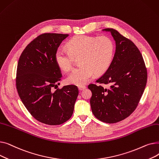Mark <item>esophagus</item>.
<instances>
[{"label": "esophagus", "mask_w": 159, "mask_h": 159, "mask_svg": "<svg viewBox=\"0 0 159 159\" xmlns=\"http://www.w3.org/2000/svg\"><path fill=\"white\" fill-rule=\"evenodd\" d=\"M78 88H79V90H84L86 88V86H82H82H79Z\"/></svg>", "instance_id": "obj_1"}]
</instances>
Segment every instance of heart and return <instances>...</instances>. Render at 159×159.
<instances>
[{
  "label": "heart",
  "instance_id": "heart-1",
  "mask_svg": "<svg viewBox=\"0 0 159 159\" xmlns=\"http://www.w3.org/2000/svg\"><path fill=\"white\" fill-rule=\"evenodd\" d=\"M68 51L58 48L55 54L57 66L64 71H70L75 58H79L80 64L66 79L69 84L82 86L89 82L95 74L104 73L111 63L114 53L113 40L107 36L93 37L78 35L66 44Z\"/></svg>",
  "mask_w": 159,
  "mask_h": 159
}]
</instances>
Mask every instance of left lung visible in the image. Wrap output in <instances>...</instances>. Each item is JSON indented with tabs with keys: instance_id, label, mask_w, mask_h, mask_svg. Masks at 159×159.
I'll list each match as a JSON object with an SVG mask.
<instances>
[{
	"instance_id": "obj_1",
	"label": "left lung",
	"mask_w": 159,
	"mask_h": 159,
	"mask_svg": "<svg viewBox=\"0 0 159 159\" xmlns=\"http://www.w3.org/2000/svg\"><path fill=\"white\" fill-rule=\"evenodd\" d=\"M115 40L116 50L109 68L90 84L91 110L97 119L116 123L129 116L137 107L147 82V69L139 49L115 29L106 28ZM104 85L102 86V84Z\"/></svg>"
}]
</instances>
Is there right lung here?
Returning a JSON list of instances; mask_svg holds the SVG:
<instances>
[{
  "label": "right lung",
  "instance_id": "add662e5",
  "mask_svg": "<svg viewBox=\"0 0 159 159\" xmlns=\"http://www.w3.org/2000/svg\"><path fill=\"white\" fill-rule=\"evenodd\" d=\"M68 35L50 33L39 35L25 48L17 64L16 87L22 103L33 117L50 126L71 118L79 94L75 85L57 88L62 73L55 54Z\"/></svg>",
  "mask_w": 159,
  "mask_h": 159
}]
</instances>
